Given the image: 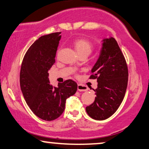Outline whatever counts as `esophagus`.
<instances>
[{
	"mask_svg": "<svg viewBox=\"0 0 149 149\" xmlns=\"http://www.w3.org/2000/svg\"><path fill=\"white\" fill-rule=\"evenodd\" d=\"M77 89L79 91H86L88 90L87 86L81 85V84H78Z\"/></svg>",
	"mask_w": 149,
	"mask_h": 149,
	"instance_id": "obj_1",
	"label": "esophagus"
}]
</instances>
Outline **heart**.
<instances>
[{
  "mask_svg": "<svg viewBox=\"0 0 149 149\" xmlns=\"http://www.w3.org/2000/svg\"><path fill=\"white\" fill-rule=\"evenodd\" d=\"M72 43L75 49L80 56H82V55L88 56L94 49L93 44L86 38H78V39L74 40Z\"/></svg>",
  "mask_w": 149,
  "mask_h": 149,
  "instance_id": "heart-1",
  "label": "heart"
}]
</instances>
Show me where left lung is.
Wrapping results in <instances>:
<instances>
[{"label": "left lung", "mask_w": 149, "mask_h": 149, "mask_svg": "<svg viewBox=\"0 0 149 149\" xmlns=\"http://www.w3.org/2000/svg\"><path fill=\"white\" fill-rule=\"evenodd\" d=\"M89 79H97L95 102L86 108L88 115L96 120L113 115L122 104L128 85V70L125 57L116 40L104 39L100 57Z\"/></svg>", "instance_id": "left-lung-1"}]
</instances>
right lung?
Masks as SVG:
<instances>
[{
  "label": "right lung",
  "mask_w": 149,
  "mask_h": 149,
  "mask_svg": "<svg viewBox=\"0 0 149 149\" xmlns=\"http://www.w3.org/2000/svg\"><path fill=\"white\" fill-rule=\"evenodd\" d=\"M61 32L38 38L27 49L20 72V86L24 99L34 115L45 121L56 119L63 113L66 100L74 95L77 84L72 79L54 87L48 70L55 63Z\"/></svg>",
  "instance_id": "obj_1"
}]
</instances>
